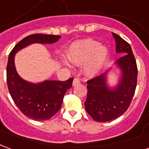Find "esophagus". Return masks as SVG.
I'll return each mask as SVG.
<instances>
[{"label": "esophagus", "mask_w": 149, "mask_h": 149, "mask_svg": "<svg viewBox=\"0 0 149 149\" xmlns=\"http://www.w3.org/2000/svg\"><path fill=\"white\" fill-rule=\"evenodd\" d=\"M80 83V80L79 78H75L74 80H73V82H72V85L73 86H76L79 84Z\"/></svg>", "instance_id": "obj_1"}]
</instances>
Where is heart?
<instances>
[{"mask_svg":"<svg viewBox=\"0 0 149 149\" xmlns=\"http://www.w3.org/2000/svg\"><path fill=\"white\" fill-rule=\"evenodd\" d=\"M107 57V49L100 47V42L92 39L77 42L68 50V58L75 65H81L88 62L84 72L88 77H94L101 71Z\"/></svg>","mask_w":149,"mask_h":149,"instance_id":"b5f03b06","label":"heart"}]
</instances>
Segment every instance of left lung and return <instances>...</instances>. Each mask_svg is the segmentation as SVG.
<instances>
[{"label": "left lung", "mask_w": 149, "mask_h": 149, "mask_svg": "<svg viewBox=\"0 0 149 149\" xmlns=\"http://www.w3.org/2000/svg\"><path fill=\"white\" fill-rule=\"evenodd\" d=\"M113 36L116 42V52L123 54L116 62L122 72L119 84L114 89L109 88L106 74L87 81L85 110L95 121L100 122L115 119L127 111L137 82V66L130 45L117 34L113 33Z\"/></svg>", "instance_id": "left-lung-1"}]
</instances>
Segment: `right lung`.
I'll return each mask as SVG.
<instances>
[{
	"instance_id": "1",
	"label": "right lung",
	"mask_w": 149,
	"mask_h": 149,
	"mask_svg": "<svg viewBox=\"0 0 149 149\" xmlns=\"http://www.w3.org/2000/svg\"><path fill=\"white\" fill-rule=\"evenodd\" d=\"M60 35L34 34L19 41L8 56L7 84L8 91L22 113L35 121L52 118L61 109L64 95L72 85L73 78L65 81L46 80L41 84H31L23 80L17 73L14 64L15 54L31 43H54Z\"/></svg>"
}]
</instances>
